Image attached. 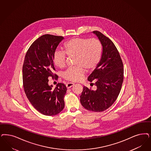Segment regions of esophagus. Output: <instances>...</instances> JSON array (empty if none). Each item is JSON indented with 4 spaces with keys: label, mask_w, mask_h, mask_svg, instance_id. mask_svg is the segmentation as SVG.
<instances>
[{
    "label": "esophagus",
    "mask_w": 151,
    "mask_h": 151,
    "mask_svg": "<svg viewBox=\"0 0 151 151\" xmlns=\"http://www.w3.org/2000/svg\"><path fill=\"white\" fill-rule=\"evenodd\" d=\"M74 85H75V83H68L66 84V86L67 88H71L72 86H73Z\"/></svg>",
    "instance_id": "esophagus-1"
}]
</instances>
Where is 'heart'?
<instances>
[{"label": "heart", "instance_id": "obj_1", "mask_svg": "<svg viewBox=\"0 0 151 151\" xmlns=\"http://www.w3.org/2000/svg\"><path fill=\"white\" fill-rule=\"evenodd\" d=\"M63 51L54 53L53 61L56 66L63 68L66 66V57H75V68H69L63 75L64 78L71 81H78L83 77L86 68L90 71L98 65L102 53L100 42L96 38H73L64 44Z\"/></svg>", "mask_w": 151, "mask_h": 151}]
</instances>
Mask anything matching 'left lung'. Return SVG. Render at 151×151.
<instances>
[{"mask_svg":"<svg viewBox=\"0 0 151 151\" xmlns=\"http://www.w3.org/2000/svg\"><path fill=\"white\" fill-rule=\"evenodd\" d=\"M102 46V53L98 65L88 76L94 83L93 90L83 86L80 102L84 108L95 112L103 111L117 99L123 81V64L113 42L99 31L92 32Z\"/></svg>","mask_w":151,"mask_h":151,"instance_id":"left-lung-1","label":"left lung"}]
</instances>
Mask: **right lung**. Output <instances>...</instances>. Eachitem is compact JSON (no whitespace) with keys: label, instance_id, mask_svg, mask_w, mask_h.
Here are the masks:
<instances>
[{"label":"right lung","instance_id":"1","mask_svg":"<svg viewBox=\"0 0 151 151\" xmlns=\"http://www.w3.org/2000/svg\"><path fill=\"white\" fill-rule=\"evenodd\" d=\"M62 36L45 35L28 50L23 65V83L27 97L33 107L47 116L60 113L65 106L67 88L63 83L56 87L48 85V77L54 76L53 57ZM56 76V75H55Z\"/></svg>","mask_w":151,"mask_h":151}]
</instances>
